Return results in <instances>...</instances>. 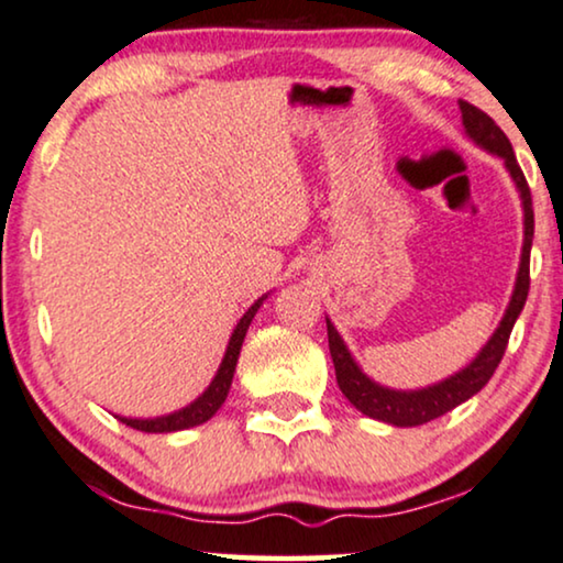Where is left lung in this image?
Returning a JSON list of instances; mask_svg holds the SVG:
<instances>
[{
	"label": "left lung",
	"instance_id": "obj_1",
	"mask_svg": "<svg viewBox=\"0 0 563 563\" xmlns=\"http://www.w3.org/2000/svg\"><path fill=\"white\" fill-rule=\"evenodd\" d=\"M462 111V124H465L467 137L478 142L483 151L499 155L504 158L509 176L515 179L519 197H522V210H525V244H522V257H519V273L515 283V294L504 311V319L496 327V332L490 334V340L481 347V353L471 361V366H465L462 372L452 374L450 379L431 384L423 389H389L376 384L374 379L361 372L358 364L353 361L351 351H347L343 338H340L334 324L327 319V340H330V353L334 364V376H338L340 389L351 400L355 410H361L368 418L376 421L393 423V426H423L433 421V418L444 416L452 408H457L460 402L471 400L473 395H478L486 387L490 376H494L496 366L501 364L504 351H507L511 327H515L519 311H522L525 301H528L530 290V246H532V231H536V218H532V197L528 179H525L522 168L511 151V142L507 134L501 132V126L483 113L478 106L460 101Z\"/></svg>",
	"mask_w": 563,
	"mask_h": 563
}]
</instances>
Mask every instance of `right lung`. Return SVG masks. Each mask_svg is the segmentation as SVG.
<instances>
[{"instance_id": "add662e5", "label": "right lung", "mask_w": 563, "mask_h": 563, "mask_svg": "<svg viewBox=\"0 0 563 563\" xmlns=\"http://www.w3.org/2000/svg\"><path fill=\"white\" fill-rule=\"evenodd\" d=\"M265 298L267 296L257 298V301L249 306L246 314L239 319L236 330H233L231 340H229V347H225L223 361H220L216 379L210 382V387L205 389V393L199 395L195 402L187 405V408L176 410V412H168V416H158V418H124V416H117L119 421L132 426V429H137V431H145V433L184 431V429H191V426L210 421V418L218 412L220 405L225 402V397H229L233 372H236V361H239V353H241V343H244L249 324H252V319H254V314H257V309L262 306V301H265Z\"/></svg>"}]
</instances>
